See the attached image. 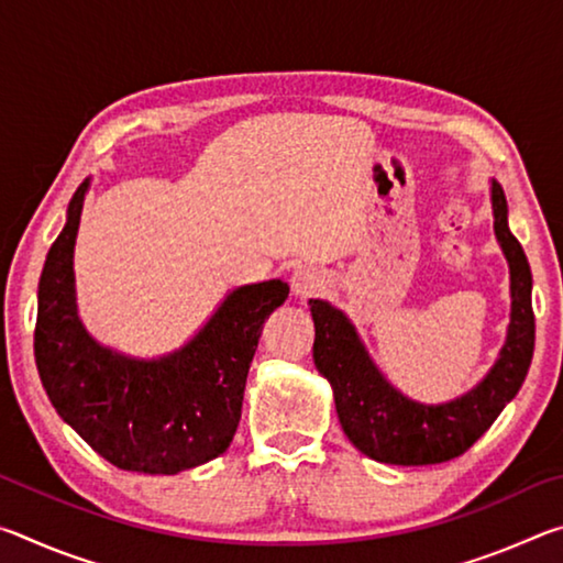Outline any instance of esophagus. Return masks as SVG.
<instances>
[{"instance_id": "1", "label": "esophagus", "mask_w": 563, "mask_h": 563, "mask_svg": "<svg viewBox=\"0 0 563 563\" xmlns=\"http://www.w3.org/2000/svg\"><path fill=\"white\" fill-rule=\"evenodd\" d=\"M290 288L295 298H312V295L325 288V278H322L318 268L305 265V268H298L292 273Z\"/></svg>"}]
</instances>
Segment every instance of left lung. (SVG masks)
<instances>
[{"instance_id":"1","label":"left lung","mask_w":563,"mask_h":563,"mask_svg":"<svg viewBox=\"0 0 563 563\" xmlns=\"http://www.w3.org/2000/svg\"><path fill=\"white\" fill-rule=\"evenodd\" d=\"M492 213L504 258L509 263L511 312L507 340L479 383L440 405H424L389 383L369 357L345 312L328 300H310L316 322L312 360L328 379L347 440L369 460L402 466L450 462L489 430L494 419L517 397L533 355L531 268L523 247L509 231L504 190L492 178Z\"/></svg>"}]
</instances>
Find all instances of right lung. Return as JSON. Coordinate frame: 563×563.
Here are the masks:
<instances>
[{"mask_svg":"<svg viewBox=\"0 0 563 563\" xmlns=\"http://www.w3.org/2000/svg\"><path fill=\"white\" fill-rule=\"evenodd\" d=\"M91 178L76 188L40 278L34 357L66 424L126 472L178 474L216 460L241 422L247 369L263 322L288 283L233 288L184 347L131 357L91 335L76 308L74 245Z\"/></svg>","mask_w":563,"mask_h":563,"instance_id":"right-lung-1","label":"right lung"}]
</instances>
